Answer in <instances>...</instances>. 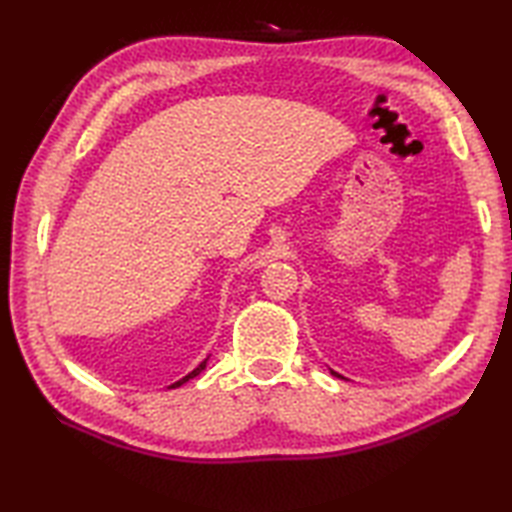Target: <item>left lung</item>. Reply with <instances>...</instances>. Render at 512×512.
Instances as JSON below:
<instances>
[{"label": "left lung", "instance_id": "8db88e82", "mask_svg": "<svg viewBox=\"0 0 512 512\" xmlns=\"http://www.w3.org/2000/svg\"><path fill=\"white\" fill-rule=\"evenodd\" d=\"M332 374H334V376H339V374H336V372H332Z\"/></svg>", "mask_w": 512, "mask_h": 512}]
</instances>
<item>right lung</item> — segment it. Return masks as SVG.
Returning <instances> with one entry per match:
<instances>
[{
    "label": "right lung",
    "mask_w": 512,
    "mask_h": 512,
    "mask_svg": "<svg viewBox=\"0 0 512 512\" xmlns=\"http://www.w3.org/2000/svg\"><path fill=\"white\" fill-rule=\"evenodd\" d=\"M206 361H209V358H204V361L198 365V367H195L193 369V372H189L187 376H184V378H180V380H176V383H171L169 387H173V389H176V387H180V385H184V383H187V380H191V378H195V376H198L200 372H202V369L206 367Z\"/></svg>",
    "instance_id": "obj_1"
}]
</instances>
